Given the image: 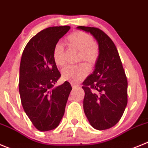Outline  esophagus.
I'll list each match as a JSON object with an SVG mask.
<instances>
[{
	"label": "esophagus",
	"mask_w": 148,
	"mask_h": 148,
	"mask_svg": "<svg viewBox=\"0 0 148 148\" xmlns=\"http://www.w3.org/2000/svg\"><path fill=\"white\" fill-rule=\"evenodd\" d=\"M71 86H72L73 89H75V88H78V86L74 83H71Z\"/></svg>",
	"instance_id": "1"
}]
</instances>
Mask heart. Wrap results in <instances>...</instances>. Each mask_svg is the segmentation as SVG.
<instances>
[{"label": "heart", "mask_w": 148, "mask_h": 148, "mask_svg": "<svg viewBox=\"0 0 148 148\" xmlns=\"http://www.w3.org/2000/svg\"><path fill=\"white\" fill-rule=\"evenodd\" d=\"M67 42L70 47L74 48L79 51V60H82L89 65L95 63L99 51L91 36L82 32H75L68 36ZM63 45L60 42L56 43L53 49V59L58 66L62 67L65 65ZM87 74L88 69L84 64L69 66L62 69V79L72 83L79 82Z\"/></svg>", "instance_id": "obj_1"}]
</instances>
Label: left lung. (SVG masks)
<instances>
[{"instance_id":"1","label":"left lung","mask_w":148,"mask_h":148,"mask_svg":"<svg viewBox=\"0 0 148 148\" xmlns=\"http://www.w3.org/2000/svg\"><path fill=\"white\" fill-rule=\"evenodd\" d=\"M77 28L90 33L99 47L94 71L82 87L84 112L94 128L106 130L119 122L127 106V77L116 47L106 33L94 27Z\"/></svg>"}]
</instances>
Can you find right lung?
<instances>
[{"label": "right lung", "instance_id": "right-lung-1", "mask_svg": "<svg viewBox=\"0 0 148 148\" xmlns=\"http://www.w3.org/2000/svg\"><path fill=\"white\" fill-rule=\"evenodd\" d=\"M70 26L45 29L25 47L20 65L19 93L23 110L40 131L56 128L64 115L71 88L66 81L54 87L61 74L53 59V49Z\"/></svg>", "mask_w": 148, "mask_h": 148}]
</instances>
